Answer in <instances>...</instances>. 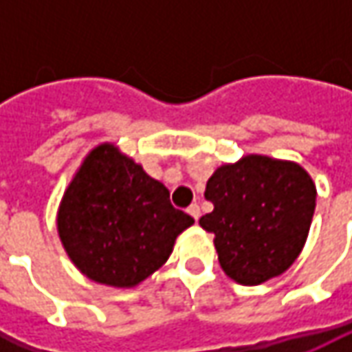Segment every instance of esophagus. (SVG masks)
<instances>
[{"instance_id":"esophagus-1","label":"esophagus","mask_w":352,"mask_h":352,"mask_svg":"<svg viewBox=\"0 0 352 352\" xmlns=\"http://www.w3.org/2000/svg\"><path fill=\"white\" fill-rule=\"evenodd\" d=\"M188 213L197 221V219H199V206H197V204H192V206L188 208Z\"/></svg>"}]
</instances>
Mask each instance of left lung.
I'll list each match as a JSON object with an SVG mask.
<instances>
[{
  "label": "left lung",
  "instance_id": "8db88e82",
  "mask_svg": "<svg viewBox=\"0 0 352 352\" xmlns=\"http://www.w3.org/2000/svg\"><path fill=\"white\" fill-rule=\"evenodd\" d=\"M206 197L213 211L199 225L213 235L223 272L236 284L258 286L300 256L318 190L294 160L245 155L211 174Z\"/></svg>",
  "mask_w": 352,
  "mask_h": 352
}]
</instances>
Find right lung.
I'll return each mask as SVG.
<instances>
[{
  "mask_svg": "<svg viewBox=\"0 0 352 352\" xmlns=\"http://www.w3.org/2000/svg\"><path fill=\"white\" fill-rule=\"evenodd\" d=\"M194 217L170 204V192L141 164L102 142L64 190L56 229L68 258L89 280L135 288L168 261Z\"/></svg>",
  "mask_w": 352,
  "mask_h": 352,
  "instance_id": "obj_1",
  "label": "right lung"
}]
</instances>
